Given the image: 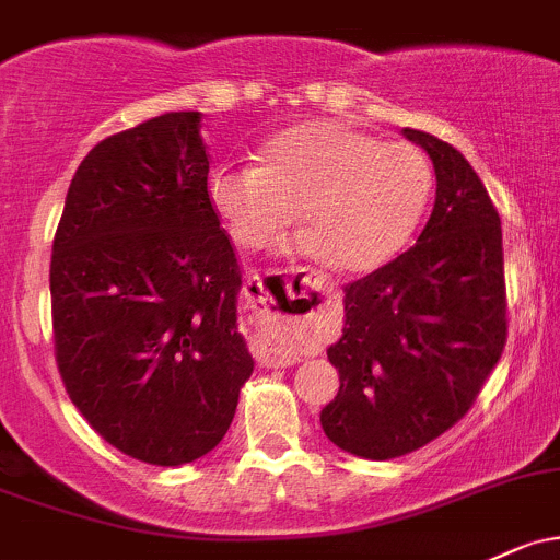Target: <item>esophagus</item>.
I'll use <instances>...</instances> for the list:
<instances>
[{"label": "esophagus", "instance_id": "34e87169", "mask_svg": "<svg viewBox=\"0 0 560 560\" xmlns=\"http://www.w3.org/2000/svg\"><path fill=\"white\" fill-rule=\"evenodd\" d=\"M312 288H317V291H320L323 285H312L310 278H299L296 275V278L285 282V293H280L278 302L282 310H288V312H310L312 315V310H315V302H317V299L312 296ZM245 296H254V302L261 304L264 310H269L272 304H278L275 302L272 293L267 291V285H264V278H258V275H250L248 278Z\"/></svg>", "mask_w": 560, "mask_h": 560}]
</instances>
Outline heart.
Wrapping results in <instances>:
<instances>
[{
    "mask_svg": "<svg viewBox=\"0 0 560 560\" xmlns=\"http://www.w3.org/2000/svg\"><path fill=\"white\" fill-rule=\"evenodd\" d=\"M430 191L422 149L336 122L275 138L261 149V165L224 162L210 173V200L234 243L264 248L299 208L304 234L291 248L341 272H369L398 254Z\"/></svg>",
    "mask_w": 560,
    "mask_h": 560,
    "instance_id": "1",
    "label": "heart"
}]
</instances>
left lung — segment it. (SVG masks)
Returning <instances> with one entry per match:
<instances>
[{"instance_id": "left-lung-1", "label": "left lung", "mask_w": 560, "mask_h": 560, "mask_svg": "<svg viewBox=\"0 0 560 560\" xmlns=\"http://www.w3.org/2000/svg\"><path fill=\"white\" fill-rule=\"evenodd\" d=\"M435 167V206L417 245L345 288L328 347L339 393L323 432L363 459L427 446L470 411L508 339L502 221L472 165L441 138L402 128Z\"/></svg>"}]
</instances>
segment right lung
<instances>
[{
  "mask_svg": "<svg viewBox=\"0 0 560 560\" xmlns=\"http://www.w3.org/2000/svg\"><path fill=\"white\" fill-rule=\"evenodd\" d=\"M200 122L160 114L90 149L52 240L66 393L106 443L160 467L219 446L254 374Z\"/></svg>",
  "mask_w": 560,
  "mask_h": 560,
  "instance_id": "right-lung-1",
  "label": "right lung"
}]
</instances>
